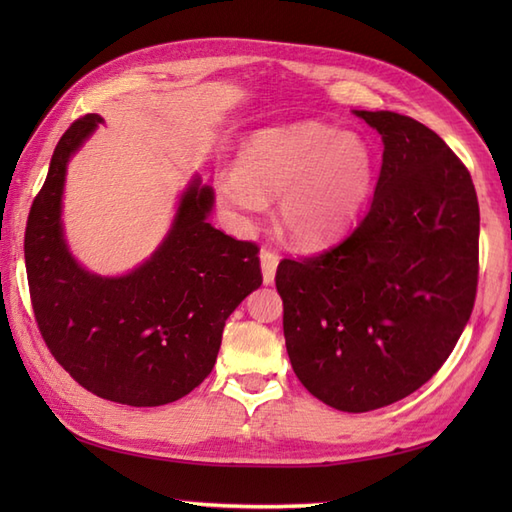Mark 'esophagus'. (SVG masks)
<instances>
[{"instance_id": "esophagus-1", "label": "esophagus", "mask_w": 512, "mask_h": 512, "mask_svg": "<svg viewBox=\"0 0 512 512\" xmlns=\"http://www.w3.org/2000/svg\"><path fill=\"white\" fill-rule=\"evenodd\" d=\"M259 262H262L264 284L270 286L275 281V273H277V266H279V255L275 253V250L262 248V253H259Z\"/></svg>"}]
</instances>
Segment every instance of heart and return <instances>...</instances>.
I'll return each instance as SVG.
<instances>
[{
  "label": "heart",
  "mask_w": 512,
  "mask_h": 512,
  "mask_svg": "<svg viewBox=\"0 0 512 512\" xmlns=\"http://www.w3.org/2000/svg\"><path fill=\"white\" fill-rule=\"evenodd\" d=\"M378 156L363 136L319 121L262 129L248 138L222 200L244 215L279 198V222L299 246H325L352 228L376 187Z\"/></svg>",
  "instance_id": "1"
}]
</instances>
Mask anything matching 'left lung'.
Listing matches in <instances>:
<instances>
[{
    "label": "left lung",
    "mask_w": 512,
    "mask_h": 512,
    "mask_svg": "<svg viewBox=\"0 0 512 512\" xmlns=\"http://www.w3.org/2000/svg\"><path fill=\"white\" fill-rule=\"evenodd\" d=\"M354 114L385 147L372 206L341 244L284 259L275 284L301 385L363 413L413 394L453 352L475 303L480 206L436 132L396 112Z\"/></svg>",
    "instance_id": "1"
}]
</instances>
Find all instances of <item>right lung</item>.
Wrapping results in <instances>:
<instances>
[{
	"instance_id": "add662e5",
	"label": "right lung",
	"mask_w": 512,
	"mask_h": 512,
	"mask_svg": "<svg viewBox=\"0 0 512 512\" xmlns=\"http://www.w3.org/2000/svg\"><path fill=\"white\" fill-rule=\"evenodd\" d=\"M99 114L70 125L26 224L32 310L48 350L76 383L105 400L158 407L211 374L224 323L262 286L257 246L209 224L215 195L200 176L182 191L167 237L127 275L103 277L76 262L63 233L70 158Z\"/></svg>"
}]
</instances>
